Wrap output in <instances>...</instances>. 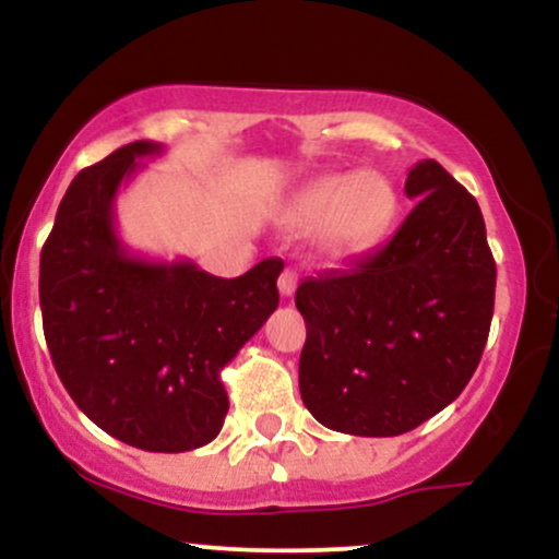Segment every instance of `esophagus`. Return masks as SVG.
I'll return each instance as SVG.
<instances>
[{
	"label": "esophagus",
	"instance_id": "esophagus-1",
	"mask_svg": "<svg viewBox=\"0 0 559 559\" xmlns=\"http://www.w3.org/2000/svg\"><path fill=\"white\" fill-rule=\"evenodd\" d=\"M297 281H299L297 271H292V267H286V271L281 273V278H278V292H281V297H292V294L297 292Z\"/></svg>",
	"mask_w": 559,
	"mask_h": 559
}]
</instances>
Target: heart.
Returning a JSON list of instances; mask_svg holds the SVG:
<instances>
[{"instance_id": "obj_1", "label": "heart", "mask_w": 559, "mask_h": 559, "mask_svg": "<svg viewBox=\"0 0 559 559\" xmlns=\"http://www.w3.org/2000/svg\"><path fill=\"white\" fill-rule=\"evenodd\" d=\"M396 213V191L378 173L320 178L294 199L288 217L305 230H325L338 249H365L386 234Z\"/></svg>"}]
</instances>
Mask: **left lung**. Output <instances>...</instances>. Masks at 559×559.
<instances>
[{
	"label": "left lung",
	"instance_id": "8db88e82",
	"mask_svg": "<svg viewBox=\"0 0 559 559\" xmlns=\"http://www.w3.org/2000/svg\"><path fill=\"white\" fill-rule=\"evenodd\" d=\"M404 191L418 204L381 249L294 297L301 402L331 431H413L457 400L489 338L497 265L476 197L436 159Z\"/></svg>",
	"mask_w": 559,
	"mask_h": 559
}]
</instances>
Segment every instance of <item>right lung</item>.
<instances>
[{"label":"right lung","mask_w":559,"mask_h":559,"mask_svg":"<svg viewBox=\"0 0 559 559\" xmlns=\"http://www.w3.org/2000/svg\"><path fill=\"white\" fill-rule=\"evenodd\" d=\"M159 152L133 141L73 178L41 249L38 299L55 370L83 413L144 452H189L221 433V370L278 307L284 262L217 278L128 252L115 194Z\"/></svg>","instance_id":"obj_1"}]
</instances>
